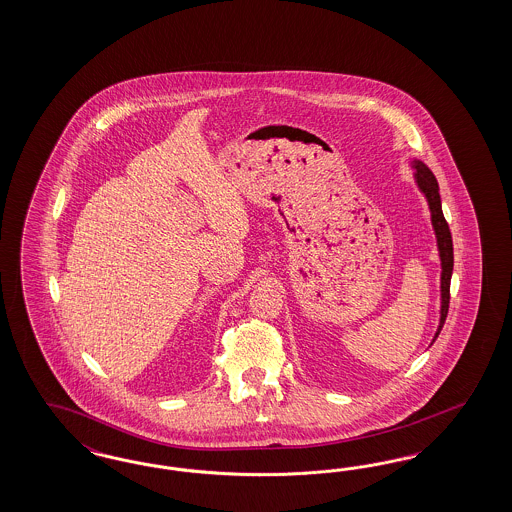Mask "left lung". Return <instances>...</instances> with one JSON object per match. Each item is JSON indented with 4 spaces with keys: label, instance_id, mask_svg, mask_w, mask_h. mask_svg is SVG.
<instances>
[{
    "label": "left lung",
    "instance_id": "left-lung-1",
    "mask_svg": "<svg viewBox=\"0 0 512 512\" xmlns=\"http://www.w3.org/2000/svg\"><path fill=\"white\" fill-rule=\"evenodd\" d=\"M411 169H413V180L419 187L420 193L424 195V199L428 202L430 208V219H432V229L435 234V246L439 253V261H441V279H439V293H441V306H439V325L435 330L434 343L441 332V328L445 325L447 319V311H449V289L450 278H452V266H454V253H452V236H450L449 225L443 216V208H441V197H439V184L435 180L434 172L430 171L420 159L409 161ZM430 343V345H432Z\"/></svg>",
    "mask_w": 512,
    "mask_h": 512
}]
</instances>
